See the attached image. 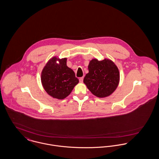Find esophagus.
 Listing matches in <instances>:
<instances>
[{
	"label": "esophagus",
	"instance_id": "1",
	"mask_svg": "<svg viewBox=\"0 0 159 159\" xmlns=\"http://www.w3.org/2000/svg\"><path fill=\"white\" fill-rule=\"evenodd\" d=\"M83 80H84V77H80V79H79V82H80V83H82L83 82Z\"/></svg>",
	"mask_w": 159,
	"mask_h": 159
}]
</instances>
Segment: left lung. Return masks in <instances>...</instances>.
Masks as SVG:
<instances>
[{
    "label": "left lung",
    "instance_id": "1",
    "mask_svg": "<svg viewBox=\"0 0 159 159\" xmlns=\"http://www.w3.org/2000/svg\"><path fill=\"white\" fill-rule=\"evenodd\" d=\"M88 71L84 83L91 93L98 98L110 96L119 85V71L116 65L110 59H92L88 65Z\"/></svg>",
    "mask_w": 159,
    "mask_h": 159
}]
</instances>
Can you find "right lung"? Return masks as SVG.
Returning <instances> with one entry per match:
<instances>
[{
  "label": "right lung",
  "instance_id": "1",
  "mask_svg": "<svg viewBox=\"0 0 159 159\" xmlns=\"http://www.w3.org/2000/svg\"><path fill=\"white\" fill-rule=\"evenodd\" d=\"M66 61V58L54 56L47 63L41 73V82L45 91L60 100L68 96L79 82L73 70L67 66Z\"/></svg>",
  "mask_w": 159,
  "mask_h": 159
}]
</instances>
